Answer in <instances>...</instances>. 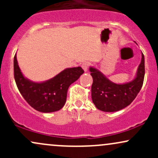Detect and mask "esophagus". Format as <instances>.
Returning <instances> with one entry per match:
<instances>
[{
	"instance_id": "obj_1",
	"label": "esophagus",
	"mask_w": 158,
	"mask_h": 158,
	"mask_svg": "<svg viewBox=\"0 0 158 158\" xmlns=\"http://www.w3.org/2000/svg\"><path fill=\"white\" fill-rule=\"evenodd\" d=\"M89 66H90V63L88 62V61H84V62H83L81 65V67L82 68L83 70H84L85 72L88 71V69L89 68Z\"/></svg>"
}]
</instances>
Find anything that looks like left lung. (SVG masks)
<instances>
[{
	"label": "left lung",
	"mask_w": 158,
	"mask_h": 158,
	"mask_svg": "<svg viewBox=\"0 0 158 158\" xmlns=\"http://www.w3.org/2000/svg\"><path fill=\"white\" fill-rule=\"evenodd\" d=\"M89 70L93 77L91 97L94 104L102 111H118L129 106L142 88L145 75L144 56L142 52L136 77L129 82L117 84L94 67H90Z\"/></svg>",
	"instance_id": "1"
}]
</instances>
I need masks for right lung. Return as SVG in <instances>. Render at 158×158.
<instances>
[{
  "instance_id": "1",
  "label": "right lung",
  "mask_w": 158,
  "mask_h": 158,
  "mask_svg": "<svg viewBox=\"0 0 158 158\" xmlns=\"http://www.w3.org/2000/svg\"><path fill=\"white\" fill-rule=\"evenodd\" d=\"M83 73L81 67L66 68L49 80L35 82L23 75L16 54L14 57V77L20 93L30 106L42 113L61 109L66 102L69 86Z\"/></svg>"
}]
</instances>
